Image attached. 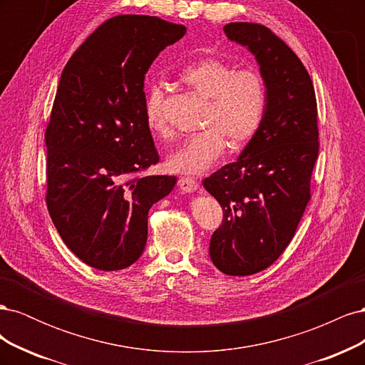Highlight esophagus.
I'll list each match as a JSON object with an SVG mask.
<instances>
[{"mask_svg":"<svg viewBox=\"0 0 365 365\" xmlns=\"http://www.w3.org/2000/svg\"><path fill=\"white\" fill-rule=\"evenodd\" d=\"M178 185L184 193H193L200 189V182H197L195 178H190V176H182V178H180Z\"/></svg>","mask_w":365,"mask_h":365,"instance_id":"34e87169","label":"esophagus"}]
</instances>
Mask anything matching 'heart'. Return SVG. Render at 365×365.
I'll list each match as a JSON object with an SVG mask.
<instances>
[{
	"label": "heart",
	"mask_w": 365,
	"mask_h": 365,
	"mask_svg": "<svg viewBox=\"0 0 365 365\" xmlns=\"http://www.w3.org/2000/svg\"><path fill=\"white\" fill-rule=\"evenodd\" d=\"M180 79L208 101L202 120L205 129L172 153L168 168L175 173L196 175L212 168L227 143L231 149H240L257 134L267 108V86L256 70H235L233 65L216 58L189 65ZM163 102L161 86L150 85L145 101L146 123L161 138H170Z\"/></svg>",
	"instance_id": "1"
}]
</instances>
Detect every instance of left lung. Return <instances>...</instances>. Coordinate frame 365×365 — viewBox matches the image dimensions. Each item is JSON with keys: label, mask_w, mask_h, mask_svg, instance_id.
Returning a JSON list of instances; mask_svg holds the SVG:
<instances>
[{"label": "left lung", "mask_w": 365, "mask_h": 365, "mask_svg": "<svg viewBox=\"0 0 365 365\" xmlns=\"http://www.w3.org/2000/svg\"><path fill=\"white\" fill-rule=\"evenodd\" d=\"M224 31L256 56L267 108L237 161L202 181L224 212L210 259L227 275H251L282 256L311 200L319 148L317 98L302 61L268 27L230 23Z\"/></svg>", "instance_id": "1"}]
</instances>
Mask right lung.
Wrapping results in <instances>:
<instances>
[{
  "instance_id": "1",
  "label": "right lung",
  "mask_w": 365,
  "mask_h": 365,
  "mask_svg": "<svg viewBox=\"0 0 365 365\" xmlns=\"http://www.w3.org/2000/svg\"><path fill=\"white\" fill-rule=\"evenodd\" d=\"M184 33L157 16H114L61 74L46 130V201L65 245L96 269L138 260L149 210L176 184L175 176L140 175L160 160L145 115V74Z\"/></svg>"
}]
</instances>
